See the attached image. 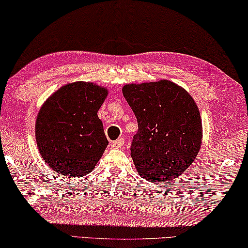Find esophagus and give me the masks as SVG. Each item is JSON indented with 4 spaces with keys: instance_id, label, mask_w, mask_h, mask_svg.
<instances>
[{
    "instance_id": "esophagus-1",
    "label": "esophagus",
    "mask_w": 248,
    "mask_h": 248,
    "mask_svg": "<svg viewBox=\"0 0 248 248\" xmlns=\"http://www.w3.org/2000/svg\"><path fill=\"white\" fill-rule=\"evenodd\" d=\"M124 139L123 138H120V139H118V140H116V141H112L111 143H110V147H111L112 149H118V148H121L124 145Z\"/></svg>"
}]
</instances>
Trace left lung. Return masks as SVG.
<instances>
[{
  "mask_svg": "<svg viewBox=\"0 0 248 248\" xmlns=\"http://www.w3.org/2000/svg\"><path fill=\"white\" fill-rule=\"evenodd\" d=\"M123 93L138 121L131 145L137 171L151 182L174 181L193 163L202 144V119L194 99L167 79L127 84Z\"/></svg>",
  "mask_w": 248,
  "mask_h": 248,
  "instance_id": "8db88e82",
  "label": "left lung"
}]
</instances>
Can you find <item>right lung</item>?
Segmentation results:
<instances>
[{
    "label": "right lung",
    "mask_w": 248,
    "mask_h": 248,
    "mask_svg": "<svg viewBox=\"0 0 248 248\" xmlns=\"http://www.w3.org/2000/svg\"><path fill=\"white\" fill-rule=\"evenodd\" d=\"M108 89L93 82L62 86L39 109L35 138L43 160L62 175L80 178L92 172L108 145L98 110Z\"/></svg>",
    "instance_id": "1"
}]
</instances>
